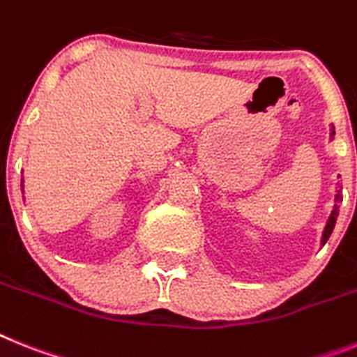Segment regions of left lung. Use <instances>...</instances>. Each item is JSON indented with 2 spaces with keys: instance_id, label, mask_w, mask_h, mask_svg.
<instances>
[{
  "instance_id": "8db88e82",
  "label": "left lung",
  "mask_w": 357,
  "mask_h": 357,
  "mask_svg": "<svg viewBox=\"0 0 357 357\" xmlns=\"http://www.w3.org/2000/svg\"><path fill=\"white\" fill-rule=\"evenodd\" d=\"M334 126H332L331 129V140H334ZM337 178H340V175H337ZM341 185L340 182L335 184V195H334V208H332L331 215H328V219H326L325 222V228H323V234H321V238H319V244L321 246H325V243L328 241V237H331V234L334 231V226H335V220H337V215H340V208H337V204L341 202Z\"/></svg>"
}]
</instances>
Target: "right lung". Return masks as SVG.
Returning <instances> with one entry per match:
<instances>
[{"label": "right lung", "instance_id": "add662e5", "mask_svg": "<svg viewBox=\"0 0 357 357\" xmlns=\"http://www.w3.org/2000/svg\"><path fill=\"white\" fill-rule=\"evenodd\" d=\"M22 193H23V178H22Z\"/></svg>", "mask_w": 357, "mask_h": 357}]
</instances>
